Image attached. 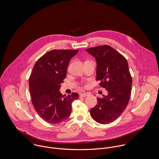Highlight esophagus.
I'll return each mask as SVG.
<instances>
[{
    "label": "esophagus",
    "mask_w": 159,
    "mask_h": 159,
    "mask_svg": "<svg viewBox=\"0 0 159 159\" xmlns=\"http://www.w3.org/2000/svg\"><path fill=\"white\" fill-rule=\"evenodd\" d=\"M88 95H89V94L88 93H83L80 94L81 97H87Z\"/></svg>",
    "instance_id": "1"
}]
</instances>
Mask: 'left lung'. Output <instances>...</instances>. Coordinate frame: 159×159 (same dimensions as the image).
Returning a JSON list of instances; mask_svg holds the SVG:
<instances>
[{
	"label": "left lung",
	"instance_id": "obj_1",
	"mask_svg": "<svg viewBox=\"0 0 159 159\" xmlns=\"http://www.w3.org/2000/svg\"><path fill=\"white\" fill-rule=\"evenodd\" d=\"M97 62L96 80L108 91L103 98L97 97L98 104L90 110L92 119L102 124L116 120L126 108L131 95L132 77L126 59L108 45L86 49Z\"/></svg>",
	"mask_w": 159,
	"mask_h": 159
}]
</instances>
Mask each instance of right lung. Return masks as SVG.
<instances>
[{"label": "right lung", "instance_id": "obj_1", "mask_svg": "<svg viewBox=\"0 0 159 159\" xmlns=\"http://www.w3.org/2000/svg\"><path fill=\"white\" fill-rule=\"evenodd\" d=\"M78 50L54 49L42 56L35 64L29 78L32 102L40 117L56 124L67 119L71 103L79 98L78 93L67 96L60 92L71 59Z\"/></svg>", "mask_w": 159, "mask_h": 159}]
</instances>
